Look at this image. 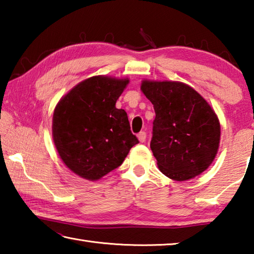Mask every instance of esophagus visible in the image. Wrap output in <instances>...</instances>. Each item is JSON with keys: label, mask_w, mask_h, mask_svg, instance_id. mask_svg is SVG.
<instances>
[{"label": "esophagus", "mask_w": 254, "mask_h": 254, "mask_svg": "<svg viewBox=\"0 0 254 254\" xmlns=\"http://www.w3.org/2000/svg\"><path fill=\"white\" fill-rule=\"evenodd\" d=\"M137 139H139V141L141 143H144L145 140H147V133L145 132H140L139 134H137Z\"/></svg>", "instance_id": "1"}]
</instances>
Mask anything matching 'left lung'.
<instances>
[{
	"mask_svg": "<svg viewBox=\"0 0 254 254\" xmlns=\"http://www.w3.org/2000/svg\"><path fill=\"white\" fill-rule=\"evenodd\" d=\"M141 91L156 112L150 148L158 168L177 182L200 175L220 147L221 126L212 106L180 81L143 79Z\"/></svg>",
	"mask_w": 254,
	"mask_h": 254,
	"instance_id": "obj_1",
	"label": "left lung"
}]
</instances>
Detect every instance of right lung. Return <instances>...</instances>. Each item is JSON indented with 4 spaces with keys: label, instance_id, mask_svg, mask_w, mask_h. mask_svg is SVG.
I'll return each instance as SVG.
<instances>
[{
    "label": "right lung",
    "instance_id": "right-lung-1",
    "mask_svg": "<svg viewBox=\"0 0 254 254\" xmlns=\"http://www.w3.org/2000/svg\"><path fill=\"white\" fill-rule=\"evenodd\" d=\"M128 78L98 75L77 84L55 107L53 139L67 168L79 177L101 179L122 165L139 143L127 114L115 107Z\"/></svg>",
    "mask_w": 254,
    "mask_h": 254
}]
</instances>
